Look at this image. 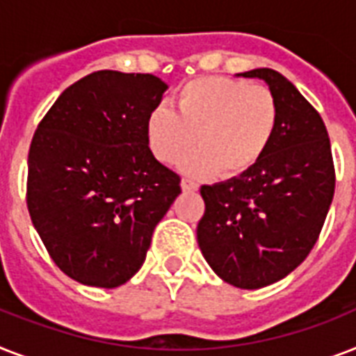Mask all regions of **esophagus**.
I'll return each instance as SVG.
<instances>
[{"mask_svg": "<svg viewBox=\"0 0 356 356\" xmlns=\"http://www.w3.org/2000/svg\"><path fill=\"white\" fill-rule=\"evenodd\" d=\"M181 188H183L184 192H195V190L200 188V184L195 183V181H192V179L183 177V181H181Z\"/></svg>", "mask_w": 356, "mask_h": 356, "instance_id": "esophagus-1", "label": "esophagus"}]
</instances>
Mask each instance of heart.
<instances>
[{"label":"heart","instance_id":"b5f03b06","mask_svg":"<svg viewBox=\"0 0 356 356\" xmlns=\"http://www.w3.org/2000/svg\"><path fill=\"white\" fill-rule=\"evenodd\" d=\"M173 111L156 105L145 118V140L164 164L177 162L190 175L216 172L238 177L266 155L279 123V103L264 85L231 77H197L172 97Z\"/></svg>","mask_w":356,"mask_h":356}]
</instances>
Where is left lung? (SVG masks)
<instances>
[{
  "label": "left lung",
  "mask_w": 356,
  "mask_h": 356,
  "mask_svg": "<svg viewBox=\"0 0 356 356\" xmlns=\"http://www.w3.org/2000/svg\"><path fill=\"white\" fill-rule=\"evenodd\" d=\"M240 75L266 81L279 103V123L249 172L201 186L205 214L197 243L223 281L254 290L307 259L325 223L337 175L325 123L301 92L271 68Z\"/></svg>",
  "instance_id": "8db88e82"
}]
</instances>
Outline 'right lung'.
Listing matches in <instances>:
<instances>
[{"label":"right lung","mask_w":356,"mask_h":356,"mask_svg":"<svg viewBox=\"0 0 356 356\" xmlns=\"http://www.w3.org/2000/svg\"><path fill=\"white\" fill-rule=\"evenodd\" d=\"M166 88L151 74L94 72L68 86L36 127L31 222L53 262L81 284L127 282L181 194V177L145 140V118Z\"/></svg>","instance_id":"right-lung-1"}]
</instances>
